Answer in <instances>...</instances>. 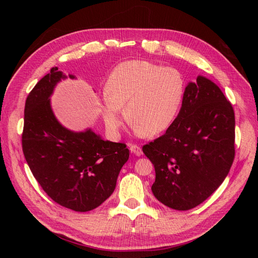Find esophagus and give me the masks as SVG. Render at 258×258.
Here are the masks:
<instances>
[{
    "mask_svg": "<svg viewBox=\"0 0 258 258\" xmlns=\"http://www.w3.org/2000/svg\"><path fill=\"white\" fill-rule=\"evenodd\" d=\"M130 152L132 153V154H135L136 156H142L143 155V152H142V150H141V147L140 146H138V145H131L130 146Z\"/></svg>",
    "mask_w": 258,
    "mask_h": 258,
    "instance_id": "esophagus-1",
    "label": "esophagus"
}]
</instances>
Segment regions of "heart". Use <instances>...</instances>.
<instances>
[{
	"label": "heart",
	"mask_w": 258,
	"mask_h": 258,
	"mask_svg": "<svg viewBox=\"0 0 258 258\" xmlns=\"http://www.w3.org/2000/svg\"><path fill=\"white\" fill-rule=\"evenodd\" d=\"M186 90L184 75L174 68L131 60L116 66L105 84L102 117L108 134L117 137L121 107L140 134L157 136L174 122Z\"/></svg>",
	"instance_id": "1"
}]
</instances>
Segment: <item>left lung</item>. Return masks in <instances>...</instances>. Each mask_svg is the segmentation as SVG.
<instances>
[{
    "label": "left lung",
    "mask_w": 258,
    "mask_h": 258,
    "mask_svg": "<svg viewBox=\"0 0 258 258\" xmlns=\"http://www.w3.org/2000/svg\"><path fill=\"white\" fill-rule=\"evenodd\" d=\"M143 153L155 167L152 191L162 205L186 211L209 198L235 158V113L220 87L201 75L187 84L176 119Z\"/></svg>",
    "instance_id": "left-lung-1"
}]
</instances>
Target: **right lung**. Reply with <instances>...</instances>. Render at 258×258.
Wrapping results in <instances>:
<instances>
[{"label":"right lung","mask_w":258,"mask_h":258,"mask_svg":"<svg viewBox=\"0 0 258 258\" xmlns=\"http://www.w3.org/2000/svg\"><path fill=\"white\" fill-rule=\"evenodd\" d=\"M68 77L76 79L52 68L29 93L22 151L36 181L54 202L87 212L113 194L129 150L122 143L105 141L91 128L73 131L62 126L50 97L57 84Z\"/></svg>","instance_id":"1"}]
</instances>
